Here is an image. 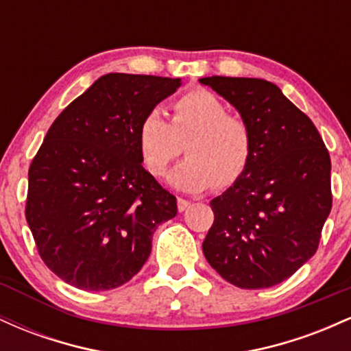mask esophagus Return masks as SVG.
<instances>
[{
  "instance_id": "34e87169",
  "label": "esophagus",
  "mask_w": 351,
  "mask_h": 351,
  "mask_svg": "<svg viewBox=\"0 0 351 351\" xmlns=\"http://www.w3.org/2000/svg\"><path fill=\"white\" fill-rule=\"evenodd\" d=\"M176 204H178V211L183 213V211H186L188 206L191 203H189V201L184 199V198H178V199H176Z\"/></svg>"
}]
</instances>
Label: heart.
Returning <instances> with one entry per match:
<instances>
[{
    "label": "heart",
    "instance_id": "heart-1",
    "mask_svg": "<svg viewBox=\"0 0 351 351\" xmlns=\"http://www.w3.org/2000/svg\"><path fill=\"white\" fill-rule=\"evenodd\" d=\"M143 165L160 176L180 156L186 158L168 181L184 191H203L215 183L226 188L243 176L252 156V132L243 117L203 87L173 100L170 122L158 110L148 112L136 132Z\"/></svg>",
    "mask_w": 351,
    "mask_h": 351
}]
</instances>
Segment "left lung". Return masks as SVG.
Returning a JSON list of instances; mask_svg holds the SVG:
<instances>
[{
	"label": "left lung",
	"instance_id": "8db88e82",
	"mask_svg": "<svg viewBox=\"0 0 351 351\" xmlns=\"http://www.w3.org/2000/svg\"><path fill=\"white\" fill-rule=\"evenodd\" d=\"M199 82L232 104L252 132L243 176L209 203L215 223L204 257L236 287H272L317 252L332 209L328 150L276 84L223 75Z\"/></svg>",
	"mask_w": 351,
	"mask_h": 351
}]
</instances>
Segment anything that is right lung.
Listing matches in <instances>:
<instances>
[{
  "mask_svg": "<svg viewBox=\"0 0 351 351\" xmlns=\"http://www.w3.org/2000/svg\"><path fill=\"white\" fill-rule=\"evenodd\" d=\"M181 79L106 74L60 112L29 167L26 221L44 264L82 291L135 276L176 198L143 168L142 119Z\"/></svg>",
  "mask_w": 351,
  "mask_h": 351,
  "instance_id": "1",
  "label": "right lung"
}]
</instances>
